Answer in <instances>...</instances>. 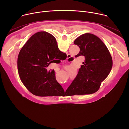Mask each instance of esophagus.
Wrapping results in <instances>:
<instances>
[{
    "mask_svg": "<svg viewBox=\"0 0 129 129\" xmlns=\"http://www.w3.org/2000/svg\"><path fill=\"white\" fill-rule=\"evenodd\" d=\"M67 57H68V58H67L68 59H69V58H71V56H70V54H68V55H67Z\"/></svg>",
    "mask_w": 129,
    "mask_h": 129,
    "instance_id": "1",
    "label": "esophagus"
}]
</instances>
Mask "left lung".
<instances>
[{"label": "left lung", "mask_w": 129, "mask_h": 129, "mask_svg": "<svg viewBox=\"0 0 129 129\" xmlns=\"http://www.w3.org/2000/svg\"><path fill=\"white\" fill-rule=\"evenodd\" d=\"M73 43L80 47L78 56H85V60L66 91L73 95L94 93L111 70V54L104 43L93 34H83Z\"/></svg>", "instance_id": "obj_1"}]
</instances>
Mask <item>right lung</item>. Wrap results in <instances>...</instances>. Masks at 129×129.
<instances>
[{
    "label": "right lung",
    "mask_w": 129,
    "mask_h": 129,
    "mask_svg": "<svg viewBox=\"0 0 129 129\" xmlns=\"http://www.w3.org/2000/svg\"><path fill=\"white\" fill-rule=\"evenodd\" d=\"M62 54L56 38L46 31L36 33L24 45L18 54L17 68L21 81L32 94L52 96L58 91H64L56 79L54 70L47 71L52 60L56 57L61 59Z\"/></svg>",
    "instance_id": "add662e5"
}]
</instances>
